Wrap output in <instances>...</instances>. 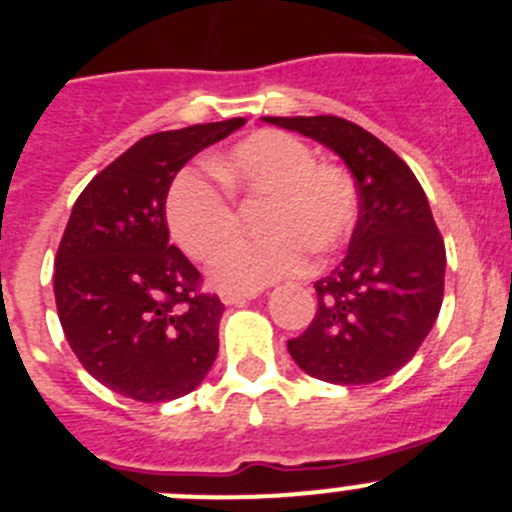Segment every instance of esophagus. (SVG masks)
Segmentation results:
<instances>
[{
    "mask_svg": "<svg viewBox=\"0 0 512 512\" xmlns=\"http://www.w3.org/2000/svg\"><path fill=\"white\" fill-rule=\"evenodd\" d=\"M219 298H222L224 305H242V303H247V300L257 298V293H240V290H222V293H219Z\"/></svg>",
    "mask_w": 512,
    "mask_h": 512,
    "instance_id": "1",
    "label": "esophagus"
}]
</instances>
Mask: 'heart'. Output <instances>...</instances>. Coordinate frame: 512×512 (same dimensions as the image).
Masks as SVG:
<instances>
[{"label":"heart","mask_w":512,"mask_h":512,"mask_svg":"<svg viewBox=\"0 0 512 512\" xmlns=\"http://www.w3.org/2000/svg\"><path fill=\"white\" fill-rule=\"evenodd\" d=\"M229 191L265 199L262 240H242L212 262V280L224 290H260L293 278L318 257L346 245L358 219V191L338 164L315 161L303 138L257 131L212 161ZM166 222L181 250L194 260L217 255L240 227L227 191L194 169L181 171L166 197Z\"/></svg>","instance_id":"b5f03b06"}]
</instances>
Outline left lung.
<instances>
[{
  "label": "left lung",
  "mask_w": 512,
  "mask_h": 512,
  "mask_svg": "<svg viewBox=\"0 0 512 512\" xmlns=\"http://www.w3.org/2000/svg\"><path fill=\"white\" fill-rule=\"evenodd\" d=\"M336 151L358 189V222L341 265L315 283L318 310L288 351L305 374L358 386L412 361L444 295V242L417 176L384 141L338 116H267Z\"/></svg>",
  "instance_id": "8db88e82"
}]
</instances>
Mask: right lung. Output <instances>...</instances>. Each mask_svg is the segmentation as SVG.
Masks as SVG:
<instances>
[{
	"instance_id": "add662e5",
	"label": "right lung",
	"mask_w": 512,
	"mask_h": 512,
	"mask_svg": "<svg viewBox=\"0 0 512 512\" xmlns=\"http://www.w3.org/2000/svg\"><path fill=\"white\" fill-rule=\"evenodd\" d=\"M245 118L161 131L93 176L55 257V303L93 379L136 401H171L204 381L219 351L222 300L169 242L166 194L181 166Z\"/></svg>"
}]
</instances>
